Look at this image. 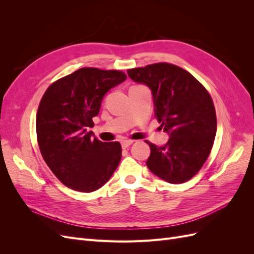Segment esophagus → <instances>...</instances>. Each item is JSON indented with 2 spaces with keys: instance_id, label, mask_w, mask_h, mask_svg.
I'll return each mask as SVG.
<instances>
[{
  "instance_id": "obj_1",
  "label": "esophagus",
  "mask_w": 254,
  "mask_h": 254,
  "mask_svg": "<svg viewBox=\"0 0 254 254\" xmlns=\"http://www.w3.org/2000/svg\"><path fill=\"white\" fill-rule=\"evenodd\" d=\"M132 143H133L132 140H123V141H122V147H123V148H127V147H129V146L131 145Z\"/></svg>"
}]
</instances>
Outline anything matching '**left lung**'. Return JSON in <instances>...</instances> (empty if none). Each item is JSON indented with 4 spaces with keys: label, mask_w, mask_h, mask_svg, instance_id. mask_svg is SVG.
I'll return each mask as SVG.
<instances>
[{
    "label": "left lung",
    "mask_w": 254,
    "mask_h": 254,
    "mask_svg": "<svg viewBox=\"0 0 254 254\" xmlns=\"http://www.w3.org/2000/svg\"><path fill=\"white\" fill-rule=\"evenodd\" d=\"M132 80L152 92L155 117L170 140L162 146L146 141L151 173L173 184L187 182L200 171L216 134V112L209 92L184 68L167 63L127 70Z\"/></svg>",
    "instance_id": "left-lung-1"
}]
</instances>
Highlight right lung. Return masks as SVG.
I'll return each mask as SVG.
<instances>
[{"label":"right lung","instance_id":"right-lung-1","mask_svg":"<svg viewBox=\"0 0 254 254\" xmlns=\"http://www.w3.org/2000/svg\"><path fill=\"white\" fill-rule=\"evenodd\" d=\"M127 78L119 70L81 67L54 81L37 111L38 145L45 163L65 187L90 193L102 188L122 158L119 142L92 137V121L104 95Z\"/></svg>","mask_w":254,"mask_h":254}]
</instances>
